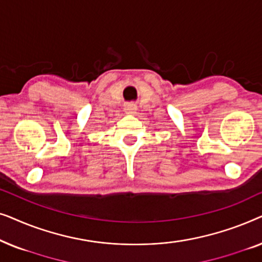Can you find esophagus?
<instances>
[{
    "label": "esophagus",
    "mask_w": 262,
    "mask_h": 262,
    "mask_svg": "<svg viewBox=\"0 0 262 262\" xmlns=\"http://www.w3.org/2000/svg\"><path fill=\"white\" fill-rule=\"evenodd\" d=\"M124 110L127 114H132V113L136 112L137 107H136L134 103H126V105H125V107H124Z\"/></svg>",
    "instance_id": "esophagus-1"
}]
</instances>
